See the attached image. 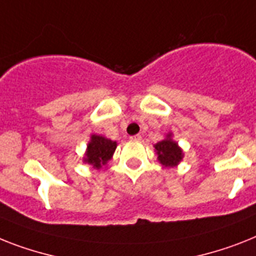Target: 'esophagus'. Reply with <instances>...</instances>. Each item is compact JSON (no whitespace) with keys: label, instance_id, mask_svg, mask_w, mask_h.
<instances>
[{"label":"esophagus","instance_id":"esophagus-1","mask_svg":"<svg viewBox=\"0 0 256 256\" xmlns=\"http://www.w3.org/2000/svg\"><path fill=\"white\" fill-rule=\"evenodd\" d=\"M141 134H134V136H130V140L132 141H141Z\"/></svg>","mask_w":256,"mask_h":256}]
</instances>
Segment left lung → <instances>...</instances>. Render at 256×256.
Returning a JSON list of instances; mask_svg holds the SVG:
<instances>
[{
  "label": "left lung",
  "instance_id": "obj_1",
  "mask_svg": "<svg viewBox=\"0 0 256 256\" xmlns=\"http://www.w3.org/2000/svg\"><path fill=\"white\" fill-rule=\"evenodd\" d=\"M154 152L157 154L158 162L164 168H176L182 162L184 153L178 142L172 140V133L168 132L164 140L154 145Z\"/></svg>",
  "mask_w": 256,
  "mask_h": 256
}]
</instances>
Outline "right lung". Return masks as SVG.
Masks as SVG:
<instances>
[{
    "mask_svg": "<svg viewBox=\"0 0 256 256\" xmlns=\"http://www.w3.org/2000/svg\"><path fill=\"white\" fill-rule=\"evenodd\" d=\"M116 146H118L116 141L110 140L100 134H92L86 146L85 156L82 160L85 164H92V168L99 170L103 166H107V162L110 160H112Z\"/></svg>",
    "mask_w": 256,
    "mask_h": 256,
    "instance_id": "1",
    "label": "right lung"
}]
</instances>
